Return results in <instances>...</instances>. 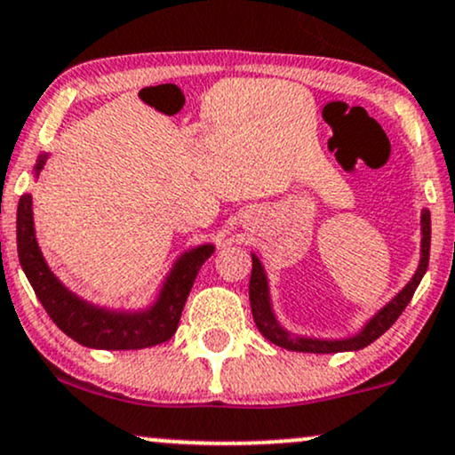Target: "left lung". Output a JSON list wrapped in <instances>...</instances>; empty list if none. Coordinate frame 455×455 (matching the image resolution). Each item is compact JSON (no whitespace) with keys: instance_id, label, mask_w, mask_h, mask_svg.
Instances as JSON below:
<instances>
[{"instance_id":"1","label":"left lung","mask_w":455,"mask_h":455,"mask_svg":"<svg viewBox=\"0 0 455 455\" xmlns=\"http://www.w3.org/2000/svg\"><path fill=\"white\" fill-rule=\"evenodd\" d=\"M430 259V212H421V259L419 267L411 277V282L404 286L401 292L394 297L384 309L366 322V326L358 335L349 339H335V341H326V339H307V337H292L288 331L277 324L275 315H273L271 300H269V283H267L265 269H262L260 260L256 254H251V277H250V305L251 315H254L256 326L262 332V337L269 339L275 346L292 349V352H307V354H337V352H354V349H363L379 339L390 328L398 315L403 314L404 307L411 300L415 288L419 286L421 277L428 269Z\"/></svg>"}]
</instances>
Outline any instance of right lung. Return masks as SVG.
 <instances>
[{
    "label": "right lung",
    "mask_w": 455,
    "mask_h": 455,
    "mask_svg": "<svg viewBox=\"0 0 455 455\" xmlns=\"http://www.w3.org/2000/svg\"><path fill=\"white\" fill-rule=\"evenodd\" d=\"M46 158L48 155L40 156L36 175H40ZM16 248H19V260L27 280L51 320L80 346L95 349H141L172 339L173 332L178 331L180 315H182L196 273L213 254V245L205 243L180 256L163 283L156 303L150 309L112 311L76 297L48 269L36 242L31 195H23L19 201Z\"/></svg>",
    "instance_id": "1"
}]
</instances>
